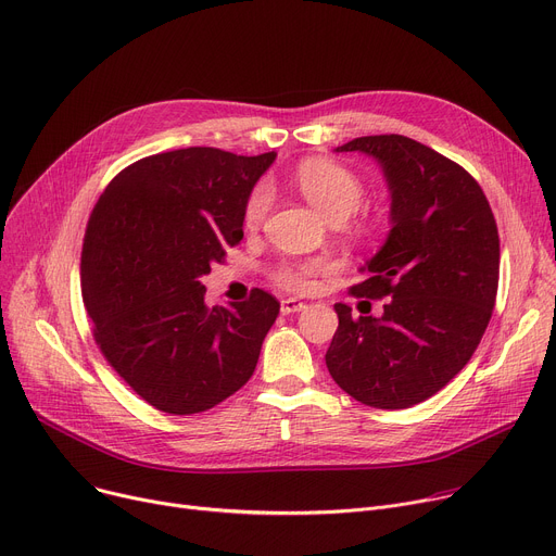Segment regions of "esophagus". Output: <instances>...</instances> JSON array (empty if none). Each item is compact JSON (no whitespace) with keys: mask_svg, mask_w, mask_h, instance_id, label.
<instances>
[{"mask_svg":"<svg viewBox=\"0 0 556 556\" xmlns=\"http://www.w3.org/2000/svg\"><path fill=\"white\" fill-rule=\"evenodd\" d=\"M307 305L303 301H295V298H285V301L280 303V312L287 316V314H295V312H303Z\"/></svg>","mask_w":556,"mask_h":556,"instance_id":"esophagus-1","label":"esophagus"}]
</instances>
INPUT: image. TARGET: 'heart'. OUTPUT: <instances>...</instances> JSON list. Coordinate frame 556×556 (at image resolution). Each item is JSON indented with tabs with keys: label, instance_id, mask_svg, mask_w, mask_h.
I'll return each instance as SVG.
<instances>
[{
	"label": "heart",
	"instance_id": "b5f03b06",
	"mask_svg": "<svg viewBox=\"0 0 556 556\" xmlns=\"http://www.w3.org/2000/svg\"><path fill=\"white\" fill-rule=\"evenodd\" d=\"M293 187L301 191V195L314 204L325 218L331 223H343L358 208L363 200V182L361 178L350 170L348 166L323 160V157H309L303 160L293 168L291 174ZM271 204V195L267 187H255L242 208V220L249 229L258 227ZM333 269V263L325 255H312V258H289L278 263L271 278L276 285L289 291H312L320 276L329 274Z\"/></svg>",
	"mask_w": 556,
	"mask_h": 556
}]
</instances>
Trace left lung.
I'll use <instances>...</instances> for the list:
<instances>
[{"label":"left lung","instance_id":"left-lung-1","mask_svg":"<svg viewBox=\"0 0 556 556\" xmlns=\"http://www.w3.org/2000/svg\"><path fill=\"white\" fill-rule=\"evenodd\" d=\"M376 157L392 191V231L352 293L386 301L352 316L338 303L327 369L352 399L405 409L434 396L477 352L498 289V229L479 182L405 136H365L336 149Z\"/></svg>","mask_w":556,"mask_h":556}]
</instances>
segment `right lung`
Listing matches in <instances>:
<instances>
[{
	"label": "right lung",
	"mask_w": 556,
	"mask_h": 556,
	"mask_svg": "<svg viewBox=\"0 0 556 556\" xmlns=\"http://www.w3.org/2000/svg\"><path fill=\"white\" fill-rule=\"evenodd\" d=\"M276 153L189 147L142 157L109 182L84 233L81 298L109 365L151 407L189 416L253 376L280 303L206 307L200 276L242 240V208Z\"/></svg>",
	"instance_id": "add662e5"
}]
</instances>
